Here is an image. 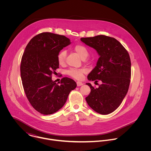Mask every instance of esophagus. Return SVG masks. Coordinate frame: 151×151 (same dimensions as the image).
Returning a JSON list of instances; mask_svg holds the SVG:
<instances>
[{"mask_svg": "<svg viewBox=\"0 0 151 151\" xmlns=\"http://www.w3.org/2000/svg\"><path fill=\"white\" fill-rule=\"evenodd\" d=\"M76 83H77V86L78 87H80V86L82 85H83V83L82 82H80V81H77L76 82Z\"/></svg>", "mask_w": 151, "mask_h": 151, "instance_id": "34e87169", "label": "esophagus"}]
</instances>
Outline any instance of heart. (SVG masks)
<instances>
[{
	"mask_svg": "<svg viewBox=\"0 0 151 151\" xmlns=\"http://www.w3.org/2000/svg\"><path fill=\"white\" fill-rule=\"evenodd\" d=\"M74 51L82 58L85 59L88 55V51L87 48L82 45H76L73 47ZM66 52L64 50H61L57 55V60L60 65H62L65 62ZM87 70L85 68L76 69L71 68L66 71V73L71 77L76 79H80L82 78L83 74L86 73Z\"/></svg>",
	"mask_w": 151,
	"mask_h": 151,
	"instance_id": "heart-1",
	"label": "heart"
}]
</instances>
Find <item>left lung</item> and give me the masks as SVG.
I'll use <instances>...</instances> for the list:
<instances>
[{"label":"left lung","mask_w":151,"mask_h":151,"mask_svg":"<svg viewBox=\"0 0 151 151\" xmlns=\"http://www.w3.org/2000/svg\"><path fill=\"white\" fill-rule=\"evenodd\" d=\"M81 40L95 49L100 57L96 66L88 75L89 81L101 84L91 88L85 98L91 109L101 115L115 111L125 97L131 78V61L125 48L116 39L104 35L82 37Z\"/></svg>","instance_id":"obj_1"}]
</instances>
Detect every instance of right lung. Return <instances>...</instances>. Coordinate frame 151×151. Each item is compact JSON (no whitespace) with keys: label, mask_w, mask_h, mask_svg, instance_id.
Wrapping results in <instances>:
<instances>
[{"label":"right lung","mask_w":151,"mask_h":151,"mask_svg":"<svg viewBox=\"0 0 151 151\" xmlns=\"http://www.w3.org/2000/svg\"><path fill=\"white\" fill-rule=\"evenodd\" d=\"M70 44L66 36L44 32L34 36L26 47L20 66L21 81L29 101L42 114L60 109L76 87V83L69 78H62L60 85L52 80L59 68L58 53Z\"/></svg>","instance_id":"right-lung-1"}]
</instances>
